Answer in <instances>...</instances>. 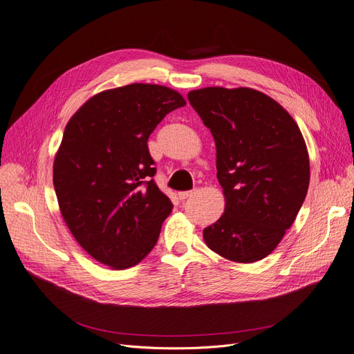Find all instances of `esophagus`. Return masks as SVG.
Here are the masks:
<instances>
[{
  "label": "esophagus",
  "instance_id": "obj_1",
  "mask_svg": "<svg viewBox=\"0 0 354 354\" xmlns=\"http://www.w3.org/2000/svg\"><path fill=\"white\" fill-rule=\"evenodd\" d=\"M196 193H197V190H190V192H181V193H178V199H180V201H186V199H189V197L194 196Z\"/></svg>",
  "mask_w": 354,
  "mask_h": 354
}]
</instances>
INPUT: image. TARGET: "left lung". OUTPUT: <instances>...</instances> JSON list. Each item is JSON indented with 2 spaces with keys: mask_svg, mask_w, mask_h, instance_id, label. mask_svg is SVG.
Masks as SVG:
<instances>
[{
  "mask_svg": "<svg viewBox=\"0 0 354 354\" xmlns=\"http://www.w3.org/2000/svg\"><path fill=\"white\" fill-rule=\"evenodd\" d=\"M216 145L222 216L203 230L226 260L254 263L270 254L295 222L309 186L305 139L272 97L248 87H206L187 94Z\"/></svg>",
  "mask_w": 354,
  "mask_h": 354,
  "instance_id": "left-lung-1",
  "label": "left lung"
}]
</instances>
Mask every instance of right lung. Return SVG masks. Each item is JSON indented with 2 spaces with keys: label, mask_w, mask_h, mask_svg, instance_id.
<instances>
[{
  "label": "right lung",
  "mask_w": 354,
  "mask_h": 354,
  "mask_svg": "<svg viewBox=\"0 0 354 354\" xmlns=\"http://www.w3.org/2000/svg\"><path fill=\"white\" fill-rule=\"evenodd\" d=\"M186 100L157 84L93 95L69 119L53 161V187L77 243L98 263L123 270L158 241L173 203L152 177L148 138Z\"/></svg>",
  "instance_id": "obj_1"
}]
</instances>
